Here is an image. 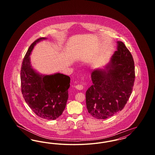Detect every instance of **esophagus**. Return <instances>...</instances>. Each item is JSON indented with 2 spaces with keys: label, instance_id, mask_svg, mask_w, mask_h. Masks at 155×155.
Masks as SVG:
<instances>
[{
  "label": "esophagus",
  "instance_id": "esophagus-1",
  "mask_svg": "<svg viewBox=\"0 0 155 155\" xmlns=\"http://www.w3.org/2000/svg\"><path fill=\"white\" fill-rule=\"evenodd\" d=\"M75 88L77 89H78V90L81 91V90H82V89H83V86L82 85H77L75 86Z\"/></svg>",
  "mask_w": 155,
  "mask_h": 155
}]
</instances>
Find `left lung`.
Wrapping results in <instances>:
<instances>
[{"mask_svg": "<svg viewBox=\"0 0 155 155\" xmlns=\"http://www.w3.org/2000/svg\"><path fill=\"white\" fill-rule=\"evenodd\" d=\"M117 51L103 68L91 73L92 85L86 92L88 113L106 119L122 110L133 91L135 67L132 54L125 45L117 41Z\"/></svg>", "mask_w": 155, "mask_h": 155, "instance_id": "obj_1", "label": "left lung"}]
</instances>
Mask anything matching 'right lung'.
Returning <instances> with one entry per match:
<instances>
[{
	"instance_id": "add662e5",
	"label": "right lung",
	"mask_w": 155,
	"mask_h": 155,
	"mask_svg": "<svg viewBox=\"0 0 155 155\" xmlns=\"http://www.w3.org/2000/svg\"><path fill=\"white\" fill-rule=\"evenodd\" d=\"M47 39L40 38L31 45L23 59L21 68V85L25 102L38 116L55 120L61 115L66 106L70 77L60 73L40 74L32 68L30 54L35 45Z\"/></svg>"
}]
</instances>
